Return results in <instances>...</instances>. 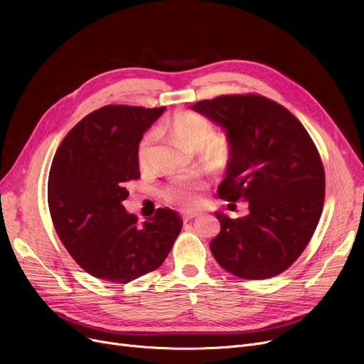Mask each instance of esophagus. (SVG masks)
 <instances>
[{"label":"esophagus","mask_w":364,"mask_h":364,"mask_svg":"<svg viewBox=\"0 0 364 364\" xmlns=\"http://www.w3.org/2000/svg\"><path fill=\"white\" fill-rule=\"evenodd\" d=\"M195 217H198V213H186V214H183V220L184 221H190V220H193Z\"/></svg>","instance_id":"34e87169"}]
</instances>
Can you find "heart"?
<instances>
[{
  "label": "heart",
  "instance_id": "b5f03b06",
  "mask_svg": "<svg viewBox=\"0 0 364 364\" xmlns=\"http://www.w3.org/2000/svg\"><path fill=\"white\" fill-rule=\"evenodd\" d=\"M169 131L183 147L187 150H202L211 162H221L225 158V141L213 139L214 128L211 122L199 117L196 113L180 112L169 121ZM153 143V134H147L139 144L137 161L140 166L147 164L150 146ZM206 183L200 177H187L172 181L165 187L164 195L166 200L176 203L184 209L199 206L202 203V192Z\"/></svg>",
  "mask_w": 364,
  "mask_h": 364
}]
</instances>
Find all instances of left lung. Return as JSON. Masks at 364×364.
Listing matches in <instances>:
<instances>
[{
	"label": "left lung",
	"instance_id": "1",
	"mask_svg": "<svg viewBox=\"0 0 364 364\" xmlns=\"http://www.w3.org/2000/svg\"><path fill=\"white\" fill-rule=\"evenodd\" d=\"M225 131L230 147L218 196L247 202V214L217 211L221 230L209 243L224 270L242 279H269L302 254L318 224L324 169L307 129L262 95H220L190 106Z\"/></svg>",
	"mask_w": 364,
	"mask_h": 364
}]
</instances>
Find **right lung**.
Instances as JSON below:
<instances>
[{
	"label": "right lung",
	"instance_id": "right-lung-1",
	"mask_svg": "<svg viewBox=\"0 0 364 364\" xmlns=\"http://www.w3.org/2000/svg\"><path fill=\"white\" fill-rule=\"evenodd\" d=\"M165 107L103 106L76 124L57 149L48 208L57 235L91 276L128 283L165 261L183 220L169 208L137 223L122 202L140 177L137 149Z\"/></svg>",
	"mask_w": 364,
	"mask_h": 364
}]
</instances>
